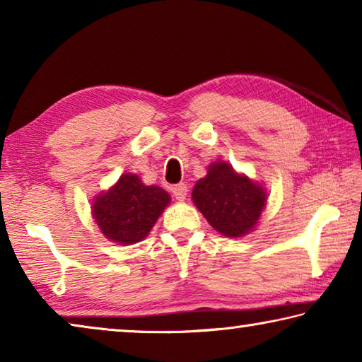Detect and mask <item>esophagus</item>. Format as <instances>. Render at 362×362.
<instances>
[{"instance_id":"obj_1","label":"esophagus","mask_w":362,"mask_h":362,"mask_svg":"<svg viewBox=\"0 0 362 362\" xmlns=\"http://www.w3.org/2000/svg\"><path fill=\"white\" fill-rule=\"evenodd\" d=\"M173 193H174V196H175V199L180 201V203H182V201L187 199L188 188H187L185 183H179V185H174V187H173Z\"/></svg>"}]
</instances>
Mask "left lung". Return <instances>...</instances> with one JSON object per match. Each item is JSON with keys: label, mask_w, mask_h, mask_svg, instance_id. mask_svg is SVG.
<instances>
[{"label": "left lung", "mask_w": 362, "mask_h": 362, "mask_svg": "<svg viewBox=\"0 0 362 362\" xmlns=\"http://www.w3.org/2000/svg\"><path fill=\"white\" fill-rule=\"evenodd\" d=\"M193 204L214 230L226 238H241L255 230L268 203L260 182L238 173L230 163L214 161L194 183Z\"/></svg>", "instance_id": "left-lung-1"}]
</instances>
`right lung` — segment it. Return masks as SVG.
I'll list each match as a JSON object with an SVG mask.
<instances>
[{
    "label": "right lung",
    "instance_id": "right-lung-1",
    "mask_svg": "<svg viewBox=\"0 0 362 362\" xmlns=\"http://www.w3.org/2000/svg\"><path fill=\"white\" fill-rule=\"evenodd\" d=\"M170 204V194L156 185H145L137 174L124 173L118 182L93 199L90 212L103 236L122 246L145 240Z\"/></svg>",
    "mask_w": 362,
    "mask_h": 362
}]
</instances>
